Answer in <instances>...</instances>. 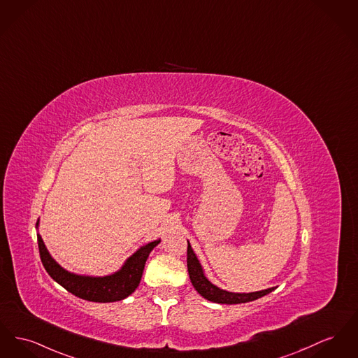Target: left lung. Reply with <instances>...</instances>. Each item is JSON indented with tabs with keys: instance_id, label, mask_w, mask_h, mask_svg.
I'll list each match as a JSON object with an SVG mask.
<instances>
[{
	"instance_id": "obj_1",
	"label": "left lung",
	"mask_w": 358,
	"mask_h": 358,
	"mask_svg": "<svg viewBox=\"0 0 358 358\" xmlns=\"http://www.w3.org/2000/svg\"><path fill=\"white\" fill-rule=\"evenodd\" d=\"M187 264H188V273H189L190 282L194 287V289L201 294L204 299L219 303V304H239V303H248L257 300L265 294H271L275 288H268L264 291L258 292H250V294H235V292H229L224 289H220L219 287L213 285L210 280L206 277L203 266L200 261L197 259L196 254L192 250L189 242H188V257H187Z\"/></svg>"
}]
</instances>
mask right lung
Here are the masks:
<instances>
[{
  "mask_svg": "<svg viewBox=\"0 0 358 358\" xmlns=\"http://www.w3.org/2000/svg\"><path fill=\"white\" fill-rule=\"evenodd\" d=\"M39 226V220L36 227ZM161 242L157 239L142 246L134 252L124 265L115 273L103 277L83 275L76 274L64 269L47 250L42 236L38 234V245L42 259L43 266L59 285H62L66 291L76 294L84 300L96 301V303H110L123 300L127 296L132 294L142 278L143 269L148 261V254Z\"/></svg>",
  "mask_w": 358,
  "mask_h": 358,
  "instance_id": "right-lung-1",
  "label": "right lung"
}]
</instances>
